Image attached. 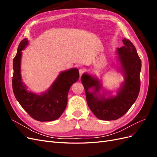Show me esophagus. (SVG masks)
Returning a JSON list of instances; mask_svg holds the SVG:
<instances>
[{
	"mask_svg": "<svg viewBox=\"0 0 157 157\" xmlns=\"http://www.w3.org/2000/svg\"><path fill=\"white\" fill-rule=\"evenodd\" d=\"M84 72H85V69H84L80 68V69H79V74H80V76H81Z\"/></svg>",
	"mask_w": 157,
	"mask_h": 157,
	"instance_id": "esophagus-1",
	"label": "esophagus"
}]
</instances>
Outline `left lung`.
Segmentation results:
<instances>
[{"label": "left lung", "instance_id": "obj_1", "mask_svg": "<svg viewBox=\"0 0 157 157\" xmlns=\"http://www.w3.org/2000/svg\"><path fill=\"white\" fill-rule=\"evenodd\" d=\"M122 42L124 46L117 50L121 66L119 70L124 76V82L117 91L116 96L110 95L106 98L105 95L108 94L106 91H103V94H99L102 86L98 78L87 73H84L81 77L88 105L100 120L114 121L122 117L136 101L140 92L141 59L130 40L124 38ZM92 87L94 90L90 93L89 88Z\"/></svg>", "mask_w": 157, "mask_h": 157}]
</instances>
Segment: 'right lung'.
<instances>
[{"label":"right lung","instance_id":"add662e5","mask_svg":"<svg viewBox=\"0 0 157 157\" xmlns=\"http://www.w3.org/2000/svg\"><path fill=\"white\" fill-rule=\"evenodd\" d=\"M29 44L27 39L21 41L13 60L12 88L16 98L23 109L35 120L40 122L55 121L67 107L69 90L79 78L77 68L61 72L52 86L40 95L28 91L21 76V51Z\"/></svg>","mask_w":157,"mask_h":157}]
</instances>
